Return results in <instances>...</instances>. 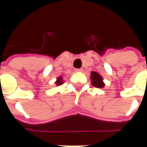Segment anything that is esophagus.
Wrapping results in <instances>:
<instances>
[{
  "label": "esophagus",
  "mask_w": 147,
  "mask_h": 147,
  "mask_svg": "<svg viewBox=\"0 0 147 147\" xmlns=\"http://www.w3.org/2000/svg\"><path fill=\"white\" fill-rule=\"evenodd\" d=\"M83 71V68H76V71H77V72H82Z\"/></svg>",
  "instance_id": "obj_1"
}]
</instances>
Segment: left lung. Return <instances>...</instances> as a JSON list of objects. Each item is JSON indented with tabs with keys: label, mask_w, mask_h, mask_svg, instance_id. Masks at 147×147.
<instances>
[{
	"label": "left lung",
	"mask_w": 147,
	"mask_h": 147,
	"mask_svg": "<svg viewBox=\"0 0 147 147\" xmlns=\"http://www.w3.org/2000/svg\"><path fill=\"white\" fill-rule=\"evenodd\" d=\"M90 79L92 80V85L95 87L98 88H102L103 86H105V84L102 81V76L99 75L98 73H97L95 71H92L91 72V77Z\"/></svg>",
	"instance_id": "obj_1"
}]
</instances>
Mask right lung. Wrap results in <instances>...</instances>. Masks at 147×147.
I'll return each mask as SVG.
<instances>
[{
	"mask_svg": "<svg viewBox=\"0 0 147 147\" xmlns=\"http://www.w3.org/2000/svg\"><path fill=\"white\" fill-rule=\"evenodd\" d=\"M56 84L58 85V86L63 84V82H62V77H59V78H57V82H56Z\"/></svg>",
	"mask_w": 147,
	"mask_h": 147,
	"instance_id": "1",
	"label": "right lung"
}]
</instances>
